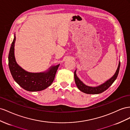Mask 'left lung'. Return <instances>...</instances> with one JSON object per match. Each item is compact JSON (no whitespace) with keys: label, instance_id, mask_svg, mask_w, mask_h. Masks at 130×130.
<instances>
[{"label":"left lung","instance_id":"left-lung-1","mask_svg":"<svg viewBox=\"0 0 130 130\" xmlns=\"http://www.w3.org/2000/svg\"><path fill=\"white\" fill-rule=\"evenodd\" d=\"M120 66V62L119 61V64L118 68L116 70V73L114 75L110 78V79L106 81L105 83H102V84L100 85L97 87H90L88 86L87 85L85 84L82 81H81L78 77H77L76 75V70H75V72H74V77H75V83L77 88L78 89L82 91L84 93L88 94H99L101 93V92L105 91L108 89L111 85H112L114 82L116 80L117 78L118 77L119 72Z\"/></svg>","mask_w":130,"mask_h":130}]
</instances>
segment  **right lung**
Wrapping results in <instances>:
<instances>
[{"mask_svg":"<svg viewBox=\"0 0 130 130\" xmlns=\"http://www.w3.org/2000/svg\"><path fill=\"white\" fill-rule=\"evenodd\" d=\"M16 36L11 43L9 54V67L16 82L29 91H38L50 86L54 79L55 74L60 64L52 66L47 71L42 72H29L18 65L14 57V43Z\"/></svg>","mask_w":130,"mask_h":130,"instance_id":"obj_1","label":"right lung"}]
</instances>
